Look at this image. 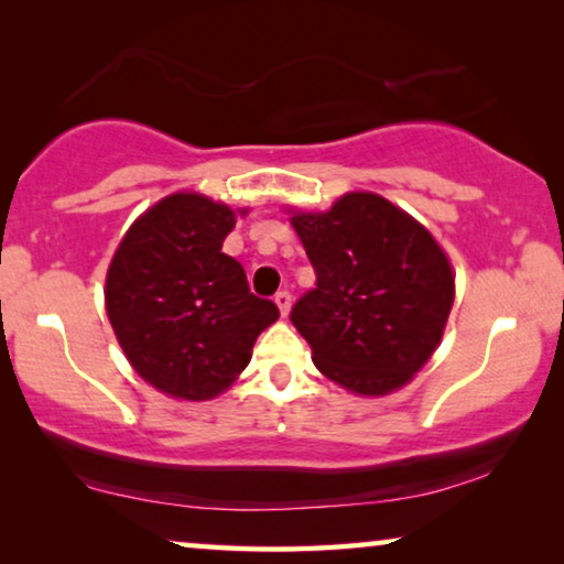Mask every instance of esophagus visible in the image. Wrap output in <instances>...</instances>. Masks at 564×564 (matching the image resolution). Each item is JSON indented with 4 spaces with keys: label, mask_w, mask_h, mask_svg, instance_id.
<instances>
[{
    "label": "esophagus",
    "mask_w": 564,
    "mask_h": 564,
    "mask_svg": "<svg viewBox=\"0 0 564 564\" xmlns=\"http://www.w3.org/2000/svg\"><path fill=\"white\" fill-rule=\"evenodd\" d=\"M274 303H276V307H280L282 315H288L290 313V305H292V295H290L288 290H280L274 295Z\"/></svg>",
    "instance_id": "obj_1"
}]
</instances>
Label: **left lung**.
Returning a JSON list of instances; mask_svg holds the SVG:
<instances>
[{"mask_svg": "<svg viewBox=\"0 0 564 564\" xmlns=\"http://www.w3.org/2000/svg\"><path fill=\"white\" fill-rule=\"evenodd\" d=\"M318 284L290 321L328 380L384 395L411 380L442 341L454 303L449 259L421 223L372 192L292 218Z\"/></svg>", "mask_w": 564, "mask_h": 564, "instance_id": "obj_1", "label": "left lung"}]
</instances>
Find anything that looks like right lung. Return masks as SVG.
<instances>
[{"label":"right lung","mask_w":564,"mask_h":564,"mask_svg":"<svg viewBox=\"0 0 564 564\" xmlns=\"http://www.w3.org/2000/svg\"><path fill=\"white\" fill-rule=\"evenodd\" d=\"M230 207L180 192L143 213L107 272V315L135 372L166 395L207 400L228 388L280 318L243 267L223 253Z\"/></svg>","instance_id":"1"}]
</instances>
